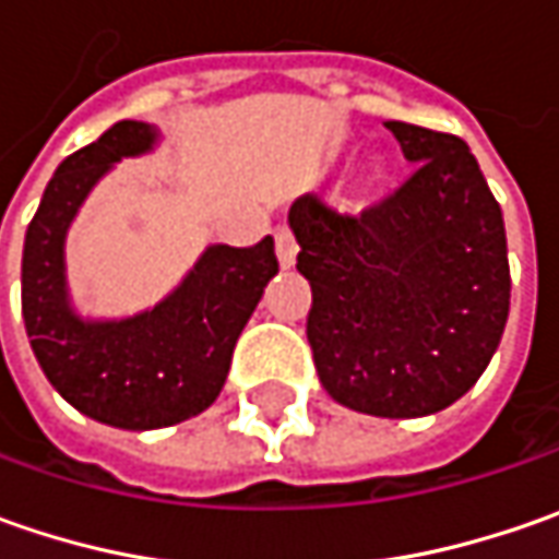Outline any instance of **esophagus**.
I'll list each match as a JSON object with an SVG mask.
<instances>
[{
    "mask_svg": "<svg viewBox=\"0 0 559 559\" xmlns=\"http://www.w3.org/2000/svg\"><path fill=\"white\" fill-rule=\"evenodd\" d=\"M295 254H298V242H295L292 229L289 226H280L276 229V258H280V264L292 267L295 264Z\"/></svg>",
    "mask_w": 559,
    "mask_h": 559,
    "instance_id": "esophagus-1",
    "label": "esophagus"
}]
</instances>
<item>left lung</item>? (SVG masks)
Returning a JSON list of instances; mask_svg holds the SVG:
<instances>
[{"instance_id": "obj_1", "label": "left lung", "mask_w": 559, "mask_h": 559, "mask_svg": "<svg viewBox=\"0 0 559 559\" xmlns=\"http://www.w3.org/2000/svg\"><path fill=\"white\" fill-rule=\"evenodd\" d=\"M385 127L414 174L357 214L308 192L289 226L323 389L357 414L411 419L483 376L504 335L510 264L501 204L469 145L404 120Z\"/></svg>"}]
</instances>
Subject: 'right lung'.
<instances>
[{"instance_id": "obj_1", "label": "right lung", "mask_w": 559, "mask_h": 559, "mask_svg": "<svg viewBox=\"0 0 559 559\" xmlns=\"http://www.w3.org/2000/svg\"><path fill=\"white\" fill-rule=\"evenodd\" d=\"M158 130L120 120L68 155L24 236L21 313L52 389L80 414L118 429H162L202 414L224 389L236 338L276 276L273 239L207 246L183 283L148 311L83 320L64 276V239L93 186L120 162L152 152Z\"/></svg>"}]
</instances>
